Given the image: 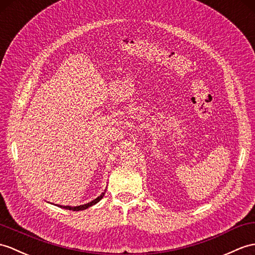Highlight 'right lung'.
Returning <instances> with one entry per match:
<instances>
[{"label":"right lung","mask_w":255,"mask_h":255,"mask_svg":"<svg viewBox=\"0 0 255 255\" xmlns=\"http://www.w3.org/2000/svg\"><path fill=\"white\" fill-rule=\"evenodd\" d=\"M104 194H105V191H104V192H102V193H101V194L99 195V197H98L97 199L92 200L91 202L86 203V204H82V205H77V206H69V205H58V204H57V206H58V208H62V209H65V210H70V211H82V210H87L88 208H90V206H92V205H94V204H97L98 202H100L101 199H103Z\"/></svg>","instance_id":"1"}]
</instances>
